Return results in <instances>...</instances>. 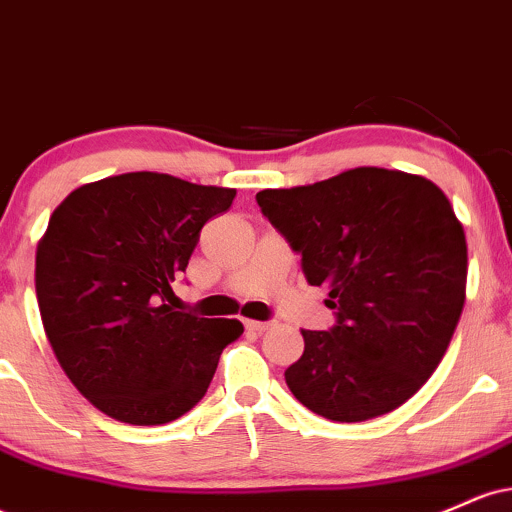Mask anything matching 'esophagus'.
<instances>
[{"mask_svg": "<svg viewBox=\"0 0 512 512\" xmlns=\"http://www.w3.org/2000/svg\"><path fill=\"white\" fill-rule=\"evenodd\" d=\"M245 327H248V330H252V332L262 334V332H267V330H269V327H272V322H260V320H245Z\"/></svg>", "mask_w": 512, "mask_h": 512, "instance_id": "1", "label": "esophagus"}]
</instances>
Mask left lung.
I'll use <instances>...</instances> for the list:
<instances>
[{
	"instance_id": "1",
	"label": "left lung",
	"mask_w": 512,
	"mask_h": 512,
	"mask_svg": "<svg viewBox=\"0 0 512 512\" xmlns=\"http://www.w3.org/2000/svg\"><path fill=\"white\" fill-rule=\"evenodd\" d=\"M269 223L327 286L334 325L303 330L286 368L293 397L354 424L397 409L445 356L467 289V240L448 197L421 175L354 168L315 185L257 192Z\"/></svg>"
}]
</instances>
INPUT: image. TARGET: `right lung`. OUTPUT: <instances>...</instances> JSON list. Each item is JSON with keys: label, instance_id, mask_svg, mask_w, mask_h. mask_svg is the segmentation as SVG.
<instances>
[{"label": "right lung", "instance_id": "right-lung-1", "mask_svg": "<svg viewBox=\"0 0 512 512\" xmlns=\"http://www.w3.org/2000/svg\"><path fill=\"white\" fill-rule=\"evenodd\" d=\"M236 190L163 173L88 182L50 216L35 293L57 361L103 414L132 426L180 419L207 395L238 320L173 308L204 223Z\"/></svg>", "mask_w": 512, "mask_h": 512}]
</instances>
